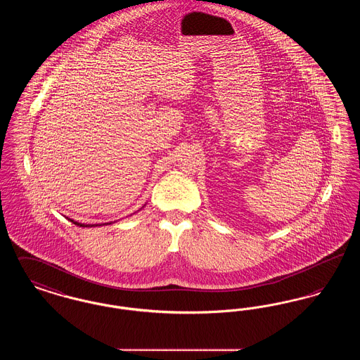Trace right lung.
Masks as SVG:
<instances>
[{"instance_id":"1","label":"right lung","mask_w":360,"mask_h":360,"mask_svg":"<svg viewBox=\"0 0 360 360\" xmlns=\"http://www.w3.org/2000/svg\"><path fill=\"white\" fill-rule=\"evenodd\" d=\"M70 221L72 224H75V225H78V226H93V225H90V224L86 225V224L77 223V221H74V220H70Z\"/></svg>"}]
</instances>
